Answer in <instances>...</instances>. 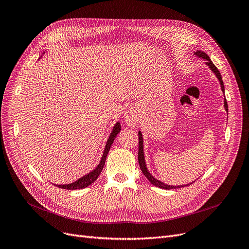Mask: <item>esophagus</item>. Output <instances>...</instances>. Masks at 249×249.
Masks as SVG:
<instances>
[{
    "mask_svg": "<svg viewBox=\"0 0 249 249\" xmlns=\"http://www.w3.org/2000/svg\"><path fill=\"white\" fill-rule=\"evenodd\" d=\"M139 121V114L134 108H128L125 113V122L128 126L134 127Z\"/></svg>",
    "mask_w": 249,
    "mask_h": 249,
    "instance_id": "esophagus-1",
    "label": "esophagus"
}]
</instances>
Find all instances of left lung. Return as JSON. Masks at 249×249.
<instances>
[{"instance_id":"obj_1","label":"left lung","mask_w":249,"mask_h":249,"mask_svg":"<svg viewBox=\"0 0 249 249\" xmlns=\"http://www.w3.org/2000/svg\"><path fill=\"white\" fill-rule=\"evenodd\" d=\"M195 54L197 55V56H199V57H201V58L206 59L207 66L211 69V71H213L215 73L217 79L219 80L220 86H222V90L225 91V86H224V82H223V79H222V75H220L219 71H218L217 68L214 66L213 62L210 60L208 55H207L206 53H204V52H202V51H197V52H195ZM225 108L228 110V104H227V100H226V99H225ZM139 163H140V166H141V169H142V173L144 174V177H145L146 178H148L149 181H150L151 183H153V185L156 186V187L161 188V189H165V190H170V189H178V188H182V187L187 186V185H185V186H168V185H165V183L161 182L160 180L156 179V178H154L152 177V174L148 171V169H146L145 163H144L143 146H142V132H141V131L139 132ZM188 186H189V185H188Z\"/></svg>"}]
</instances>
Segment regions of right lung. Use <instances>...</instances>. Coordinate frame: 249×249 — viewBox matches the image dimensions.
<instances>
[{
	"label": "right lung",
	"mask_w": 249,
	"mask_h": 249,
	"mask_svg": "<svg viewBox=\"0 0 249 249\" xmlns=\"http://www.w3.org/2000/svg\"><path fill=\"white\" fill-rule=\"evenodd\" d=\"M120 130H121V125H120V123H117L114 127V129L112 131V133H110L108 140H107V142L106 144V149H105V152H104V156L103 158H101L100 160V163L98 166L92 171L90 172L89 174H87V176L83 177L82 178L78 179L77 181L72 182V183H70V185H56L58 188H61V189H66V190H77V189H83V188H86L90 185H92L93 183L97 178L99 177L100 172L103 171V168L105 166V162H106V159H107V153L110 149V146H112L113 142H114V140L115 137L117 136V134L120 132Z\"/></svg>",
	"instance_id": "1"
}]
</instances>
